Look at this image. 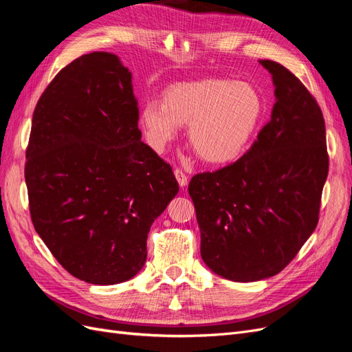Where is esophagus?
Instances as JSON below:
<instances>
[{
    "label": "esophagus",
    "instance_id": "obj_1",
    "mask_svg": "<svg viewBox=\"0 0 352 352\" xmlns=\"http://www.w3.org/2000/svg\"><path fill=\"white\" fill-rule=\"evenodd\" d=\"M175 177H176V180L179 182L180 188H185L188 185V176L180 168L175 170Z\"/></svg>",
    "mask_w": 352,
    "mask_h": 352
}]
</instances>
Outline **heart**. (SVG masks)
<instances>
[{
  "mask_svg": "<svg viewBox=\"0 0 352 352\" xmlns=\"http://www.w3.org/2000/svg\"><path fill=\"white\" fill-rule=\"evenodd\" d=\"M261 116L263 100L250 83L208 78L168 87L162 104L141 109L140 124L158 153L188 124V141L198 157L226 164L247 150Z\"/></svg>",
  "mask_w": 352,
  "mask_h": 352,
  "instance_id": "1",
  "label": "heart"
}]
</instances>
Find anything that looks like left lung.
<instances>
[{
	"mask_svg": "<svg viewBox=\"0 0 352 352\" xmlns=\"http://www.w3.org/2000/svg\"><path fill=\"white\" fill-rule=\"evenodd\" d=\"M260 65L274 85L270 122L238 162L195 175L188 186L201 257L233 282L272 278L294 260L317 226L329 172L317 101L279 63Z\"/></svg>",
	"mask_w": 352,
	"mask_h": 352,
	"instance_id": "obj_1",
	"label": "left lung"
}]
</instances>
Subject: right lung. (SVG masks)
Here are the masks:
<instances>
[{
    "label": "right lung",
    "mask_w": 352,
    "mask_h": 352,
    "mask_svg": "<svg viewBox=\"0 0 352 352\" xmlns=\"http://www.w3.org/2000/svg\"><path fill=\"white\" fill-rule=\"evenodd\" d=\"M138 120L132 73L102 51L61 69L32 117V223L63 267L92 285L122 283L144 267L148 232L179 192Z\"/></svg>",
    "instance_id": "add662e5"
}]
</instances>
